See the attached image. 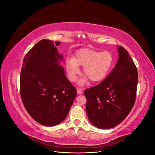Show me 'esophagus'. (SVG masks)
Wrapping results in <instances>:
<instances>
[{"label": "esophagus", "instance_id": "esophagus-1", "mask_svg": "<svg viewBox=\"0 0 155 155\" xmlns=\"http://www.w3.org/2000/svg\"><path fill=\"white\" fill-rule=\"evenodd\" d=\"M77 92L79 94H83V89L80 88H77Z\"/></svg>", "mask_w": 155, "mask_h": 155}]
</instances>
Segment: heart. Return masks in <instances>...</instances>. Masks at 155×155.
Segmentation results:
<instances>
[{
    "label": "heart",
    "mask_w": 155,
    "mask_h": 155,
    "mask_svg": "<svg viewBox=\"0 0 155 155\" xmlns=\"http://www.w3.org/2000/svg\"><path fill=\"white\" fill-rule=\"evenodd\" d=\"M114 56L110 51H102L91 48H83L76 51L73 58H68L65 61L68 78L76 81L80 72L79 66L83 67L84 75L92 82L103 80L109 74L114 64ZM87 78L81 79L79 85H83Z\"/></svg>",
    "instance_id": "1"
}]
</instances>
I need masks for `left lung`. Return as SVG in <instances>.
Here are the masks:
<instances>
[{"instance_id": "8db88e82", "label": "left lung", "mask_w": 155, "mask_h": 155, "mask_svg": "<svg viewBox=\"0 0 155 155\" xmlns=\"http://www.w3.org/2000/svg\"><path fill=\"white\" fill-rule=\"evenodd\" d=\"M118 61L109 76L84 92L88 120L102 129L120 124L132 110L137 96V68L122 46L118 47Z\"/></svg>"}]
</instances>
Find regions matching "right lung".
Segmentation results:
<instances>
[{"label": "right lung", "instance_id": "1", "mask_svg": "<svg viewBox=\"0 0 155 155\" xmlns=\"http://www.w3.org/2000/svg\"><path fill=\"white\" fill-rule=\"evenodd\" d=\"M60 43L39 41L26 54L21 72L20 93L25 109L37 122L48 127L65 119L77 95L59 64L63 59L57 49Z\"/></svg>", "mask_w": 155, "mask_h": 155}]
</instances>
